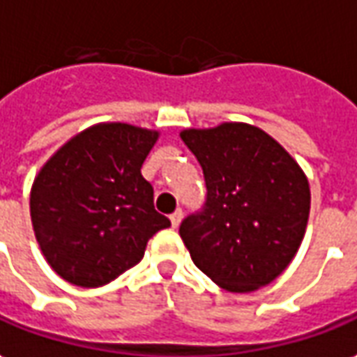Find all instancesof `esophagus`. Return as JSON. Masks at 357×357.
Wrapping results in <instances>:
<instances>
[{"label": "esophagus", "mask_w": 357, "mask_h": 357, "mask_svg": "<svg viewBox=\"0 0 357 357\" xmlns=\"http://www.w3.org/2000/svg\"><path fill=\"white\" fill-rule=\"evenodd\" d=\"M181 221H183V210H176L174 213H171V225H173L174 229L181 225Z\"/></svg>", "instance_id": "1"}]
</instances>
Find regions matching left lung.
<instances>
[{"instance_id":"left-lung-1","label":"left lung","mask_w":357,"mask_h":357,"mask_svg":"<svg viewBox=\"0 0 357 357\" xmlns=\"http://www.w3.org/2000/svg\"><path fill=\"white\" fill-rule=\"evenodd\" d=\"M202 165L208 202L181 223L194 264L231 294L274 282L305 237L311 190L303 169L264 130L245 122L186 128Z\"/></svg>"}]
</instances>
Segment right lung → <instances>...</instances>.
<instances>
[{
	"label": "right lung",
	"mask_w": 357,
	"mask_h": 357,
	"mask_svg": "<svg viewBox=\"0 0 357 357\" xmlns=\"http://www.w3.org/2000/svg\"><path fill=\"white\" fill-rule=\"evenodd\" d=\"M157 130L100 122L70 137L31 186V221L50 268L79 287H100L134 268L171 221L153 208L142 165Z\"/></svg>",
	"instance_id": "right-lung-1"
}]
</instances>
